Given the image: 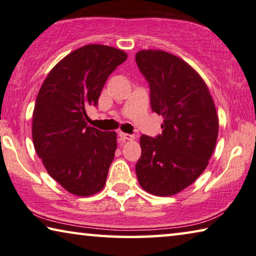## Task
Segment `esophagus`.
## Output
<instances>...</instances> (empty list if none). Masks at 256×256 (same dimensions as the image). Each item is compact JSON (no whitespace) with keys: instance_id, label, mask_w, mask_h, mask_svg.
Instances as JSON below:
<instances>
[{"instance_id":"34e87169","label":"esophagus","mask_w":256,"mask_h":256,"mask_svg":"<svg viewBox=\"0 0 256 256\" xmlns=\"http://www.w3.org/2000/svg\"><path fill=\"white\" fill-rule=\"evenodd\" d=\"M119 137L121 138V140H132L134 138H135L132 135H129V134H126L122 132H119Z\"/></svg>"}]
</instances>
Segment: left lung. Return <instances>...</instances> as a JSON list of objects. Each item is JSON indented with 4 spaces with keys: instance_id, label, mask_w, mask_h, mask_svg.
I'll return each mask as SVG.
<instances>
[{
    "instance_id": "left-lung-1",
    "label": "left lung",
    "mask_w": 256,
    "mask_h": 256,
    "mask_svg": "<svg viewBox=\"0 0 256 256\" xmlns=\"http://www.w3.org/2000/svg\"><path fill=\"white\" fill-rule=\"evenodd\" d=\"M136 64L150 84V108L163 116L161 135H142L136 174L156 196H172L202 174L216 148L219 120L202 77L182 58L143 50Z\"/></svg>"
}]
</instances>
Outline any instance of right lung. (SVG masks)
Here are the masks:
<instances>
[{"mask_svg":"<svg viewBox=\"0 0 256 256\" xmlns=\"http://www.w3.org/2000/svg\"><path fill=\"white\" fill-rule=\"evenodd\" d=\"M127 58L112 46L90 44L54 66L32 113V142L48 174L66 190L90 196L103 190L114 158L116 132L87 126L108 77Z\"/></svg>","mask_w":256,"mask_h":256,"instance_id":"add662e5","label":"right lung"}]
</instances>
